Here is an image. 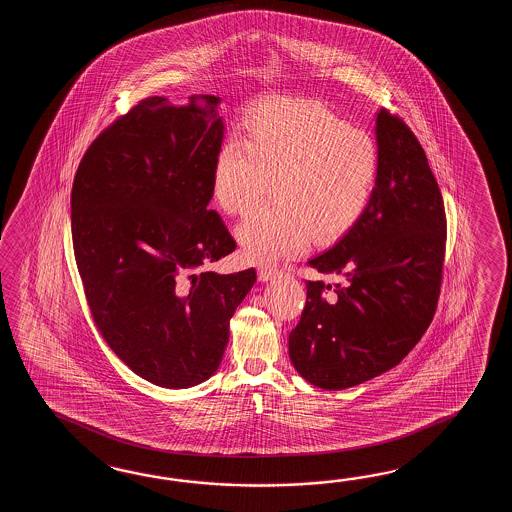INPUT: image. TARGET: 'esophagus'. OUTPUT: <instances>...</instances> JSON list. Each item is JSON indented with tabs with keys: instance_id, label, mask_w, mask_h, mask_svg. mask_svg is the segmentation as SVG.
I'll list each match as a JSON object with an SVG mask.
<instances>
[{
	"instance_id": "1",
	"label": "esophagus",
	"mask_w": 512,
	"mask_h": 512,
	"mask_svg": "<svg viewBox=\"0 0 512 512\" xmlns=\"http://www.w3.org/2000/svg\"><path fill=\"white\" fill-rule=\"evenodd\" d=\"M278 276V271L276 269H272V267H260L258 269V278H260V282H271Z\"/></svg>"
}]
</instances>
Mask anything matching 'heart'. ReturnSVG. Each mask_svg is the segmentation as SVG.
<instances>
[{
	"label": "heart",
	"mask_w": 512,
	"mask_h": 512,
	"mask_svg": "<svg viewBox=\"0 0 512 512\" xmlns=\"http://www.w3.org/2000/svg\"><path fill=\"white\" fill-rule=\"evenodd\" d=\"M381 175V150L368 131L311 100L271 98L243 122V142H223L210 188L219 208L243 214L272 177V207L236 229L243 254L269 263L304 252L315 232L335 240L370 207Z\"/></svg>",
	"instance_id": "obj_1"
}]
</instances>
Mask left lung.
<instances>
[{
  "label": "left lung",
  "instance_id": "left-lung-1",
  "mask_svg": "<svg viewBox=\"0 0 512 512\" xmlns=\"http://www.w3.org/2000/svg\"><path fill=\"white\" fill-rule=\"evenodd\" d=\"M381 175L362 218L307 261L335 285L305 282L307 300L289 335L305 381L346 390L392 370L434 318L445 260L443 197L425 150L399 117L375 119Z\"/></svg>",
  "mask_w": 512,
  "mask_h": 512
}]
</instances>
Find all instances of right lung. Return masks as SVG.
Wrapping results in <instances>:
<instances>
[{
  "label": "right lung",
  "mask_w": 512,
  "mask_h": 512,
  "mask_svg": "<svg viewBox=\"0 0 512 512\" xmlns=\"http://www.w3.org/2000/svg\"><path fill=\"white\" fill-rule=\"evenodd\" d=\"M221 98L150 97L102 131L78 164L71 229L98 331L133 373L183 390L218 371L230 318L256 271H199L236 249L210 210L225 135Z\"/></svg>",
  "instance_id": "obj_1"
}]
</instances>
